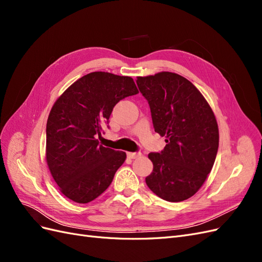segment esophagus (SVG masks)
<instances>
[{
	"instance_id": "34e87169",
	"label": "esophagus",
	"mask_w": 262,
	"mask_h": 262,
	"mask_svg": "<svg viewBox=\"0 0 262 262\" xmlns=\"http://www.w3.org/2000/svg\"><path fill=\"white\" fill-rule=\"evenodd\" d=\"M126 155H128V157L129 158H137V157H139V156H141V153L140 152H128L126 153Z\"/></svg>"
}]
</instances>
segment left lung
Wrapping results in <instances>:
<instances>
[{"label": "left lung", "mask_w": 262, "mask_h": 262, "mask_svg": "<svg viewBox=\"0 0 262 262\" xmlns=\"http://www.w3.org/2000/svg\"><path fill=\"white\" fill-rule=\"evenodd\" d=\"M155 132L165 137L160 153H149L153 171L147 187L162 199L180 202L201 188L219 148V128L210 105L196 87L176 73L139 76Z\"/></svg>", "instance_id": "8db88e82"}]
</instances>
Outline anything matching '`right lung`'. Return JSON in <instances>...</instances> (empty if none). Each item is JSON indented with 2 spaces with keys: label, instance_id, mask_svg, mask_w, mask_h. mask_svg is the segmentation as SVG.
Returning a JSON list of instances; mask_svg holds the SVG:
<instances>
[{
  "label": "right lung",
  "instance_id": "add662e5",
  "mask_svg": "<svg viewBox=\"0 0 262 262\" xmlns=\"http://www.w3.org/2000/svg\"><path fill=\"white\" fill-rule=\"evenodd\" d=\"M138 93L132 77L93 72L78 78L54 102L47 121L46 160L70 200L89 203L112 184L126 155L99 145L97 137L118 102Z\"/></svg>",
  "mask_w": 262,
  "mask_h": 262
}]
</instances>
